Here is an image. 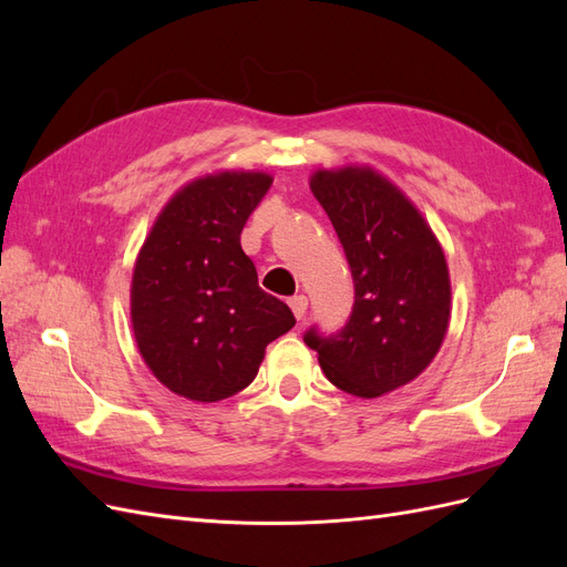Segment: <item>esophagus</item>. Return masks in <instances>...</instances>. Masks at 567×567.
<instances>
[{"instance_id": "34e87169", "label": "esophagus", "mask_w": 567, "mask_h": 567, "mask_svg": "<svg viewBox=\"0 0 567 567\" xmlns=\"http://www.w3.org/2000/svg\"><path fill=\"white\" fill-rule=\"evenodd\" d=\"M288 305H290V310H293L296 319H302V317H305V312H307V298H305V296L288 298Z\"/></svg>"}]
</instances>
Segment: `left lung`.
I'll use <instances>...</instances> for the list:
<instances>
[{"label":"left lung","mask_w":567,"mask_h":567,"mask_svg":"<svg viewBox=\"0 0 567 567\" xmlns=\"http://www.w3.org/2000/svg\"><path fill=\"white\" fill-rule=\"evenodd\" d=\"M310 188L350 262L354 305L336 336L305 342L336 388L379 398L433 362L452 312V284L433 229L398 186L369 165L317 169Z\"/></svg>","instance_id":"8db88e82"}]
</instances>
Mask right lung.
Returning a JSON list of instances; mask_svg holds the SVG:
<instances>
[{
  "label": "right lung",
  "mask_w": 567,
  "mask_h": 567,
  "mask_svg": "<svg viewBox=\"0 0 567 567\" xmlns=\"http://www.w3.org/2000/svg\"><path fill=\"white\" fill-rule=\"evenodd\" d=\"M265 173L205 175L167 200L136 257L132 329L146 367L175 394L219 402L252 383L293 312L257 286L241 231L269 192Z\"/></svg>",
  "instance_id": "obj_1"
}]
</instances>
